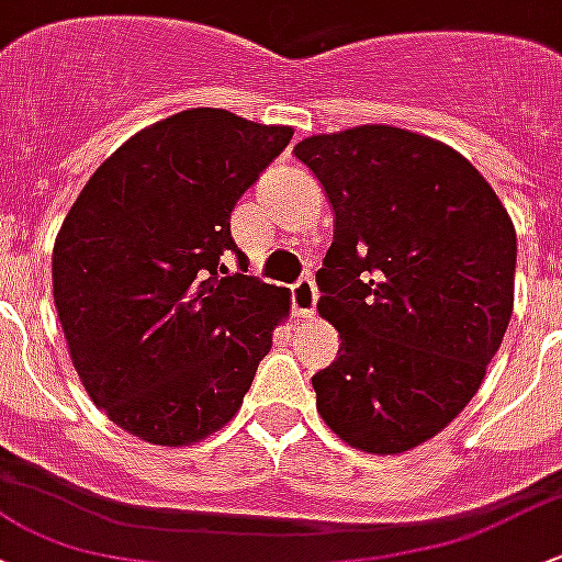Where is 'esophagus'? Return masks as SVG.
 Instances as JSON below:
<instances>
[{"label": "esophagus", "mask_w": 562, "mask_h": 562, "mask_svg": "<svg viewBox=\"0 0 562 562\" xmlns=\"http://www.w3.org/2000/svg\"><path fill=\"white\" fill-rule=\"evenodd\" d=\"M317 306V285L312 277H304L293 285V315L296 317H312Z\"/></svg>", "instance_id": "34e87169"}]
</instances>
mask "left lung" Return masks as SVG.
I'll use <instances>...</instances> for the list:
<instances>
[{"label":"left lung","mask_w":562,"mask_h":562,"mask_svg":"<svg viewBox=\"0 0 562 562\" xmlns=\"http://www.w3.org/2000/svg\"><path fill=\"white\" fill-rule=\"evenodd\" d=\"M334 206L317 271L339 358L317 412L360 452L434 439L480 390L515 306L517 234L469 158L409 128L315 134L293 147Z\"/></svg>","instance_id":"obj_1"}]
</instances>
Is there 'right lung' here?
I'll list each match as a JSON object with an SVG mask.
<instances>
[{"instance_id":"add662e5","label":"right lung","mask_w":562,"mask_h":562,"mask_svg":"<svg viewBox=\"0 0 562 562\" xmlns=\"http://www.w3.org/2000/svg\"><path fill=\"white\" fill-rule=\"evenodd\" d=\"M291 126L193 108L91 175L53 245V301L82 387L112 423L188 447L239 412L291 291L228 274L232 210Z\"/></svg>"}]
</instances>
